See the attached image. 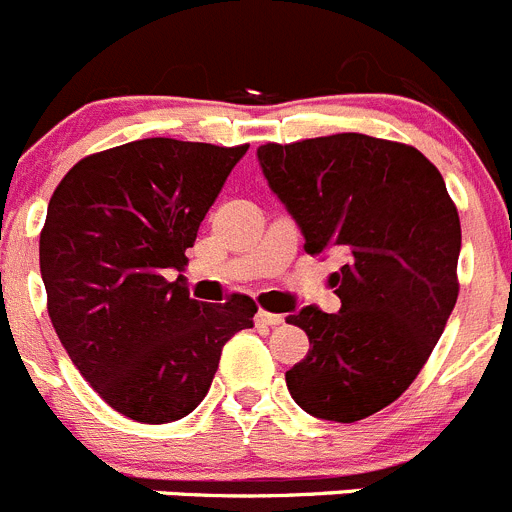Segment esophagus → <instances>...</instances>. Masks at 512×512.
I'll list each match as a JSON object with an SVG mask.
<instances>
[{
	"instance_id": "obj_1",
	"label": "esophagus",
	"mask_w": 512,
	"mask_h": 512,
	"mask_svg": "<svg viewBox=\"0 0 512 512\" xmlns=\"http://www.w3.org/2000/svg\"><path fill=\"white\" fill-rule=\"evenodd\" d=\"M283 321H285V318H283V315H278V313H267V310H260V313H257V326L275 328V326H280Z\"/></svg>"
}]
</instances>
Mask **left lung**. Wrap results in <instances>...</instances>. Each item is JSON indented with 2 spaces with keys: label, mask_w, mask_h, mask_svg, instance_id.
<instances>
[{
  "label": "left lung",
  "mask_w": 512,
  "mask_h": 512,
  "mask_svg": "<svg viewBox=\"0 0 512 512\" xmlns=\"http://www.w3.org/2000/svg\"><path fill=\"white\" fill-rule=\"evenodd\" d=\"M270 189L308 255L336 252L338 313L305 305L288 323L308 356L285 374L300 409L351 424L409 389L457 303L462 229L437 166L407 143L364 133L265 143Z\"/></svg>",
  "instance_id": "8db88e82"
}]
</instances>
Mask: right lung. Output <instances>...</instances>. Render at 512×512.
<instances>
[{"instance_id": "1", "label": "right lung", "mask_w": 512, "mask_h": 512, "mask_svg": "<svg viewBox=\"0 0 512 512\" xmlns=\"http://www.w3.org/2000/svg\"><path fill=\"white\" fill-rule=\"evenodd\" d=\"M245 146L143 138L85 156L57 184L40 272L57 338L105 404L143 424L186 417L222 346L252 328L247 295L209 305L181 272L199 224Z\"/></svg>"}]
</instances>
